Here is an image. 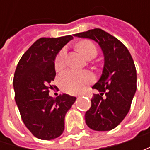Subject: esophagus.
Returning a JSON list of instances; mask_svg holds the SVG:
<instances>
[{
  "label": "esophagus",
  "mask_w": 150,
  "mask_h": 150,
  "mask_svg": "<svg viewBox=\"0 0 150 150\" xmlns=\"http://www.w3.org/2000/svg\"><path fill=\"white\" fill-rule=\"evenodd\" d=\"M86 95L88 96V98H91V94H90V93H87V94H86Z\"/></svg>",
  "instance_id": "1"
}]
</instances>
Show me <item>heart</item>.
<instances>
[{"mask_svg":"<svg viewBox=\"0 0 150 150\" xmlns=\"http://www.w3.org/2000/svg\"><path fill=\"white\" fill-rule=\"evenodd\" d=\"M78 50L88 59L97 56L98 49L95 44L89 40H83L77 44ZM65 49L61 50L55 59V69L59 71L65 65ZM93 80V76L88 71H77L69 69L63 72L59 77V84L62 89L69 93H77L87 84Z\"/></svg>","mask_w":150,"mask_h":150,"instance_id":"1","label":"heart"}]
</instances>
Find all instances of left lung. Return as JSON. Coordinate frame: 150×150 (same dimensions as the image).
Listing matches in <instances>:
<instances>
[{"label": "left lung", "mask_w": 150, "mask_h": 150, "mask_svg": "<svg viewBox=\"0 0 150 150\" xmlns=\"http://www.w3.org/2000/svg\"><path fill=\"white\" fill-rule=\"evenodd\" d=\"M74 36L94 40L104 56L102 76L92 88L100 94H94L91 99V108L85 113L86 124L96 131L113 129L129 111L137 89V74L132 56L118 39L99 28ZM103 94L104 99L101 97Z\"/></svg>", "instance_id": "obj_1"}]
</instances>
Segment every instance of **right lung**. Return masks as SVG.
<instances>
[{
  "label": "right lung",
  "mask_w": 150,
  "mask_h": 150,
  "mask_svg": "<svg viewBox=\"0 0 150 150\" xmlns=\"http://www.w3.org/2000/svg\"><path fill=\"white\" fill-rule=\"evenodd\" d=\"M72 36L42 38L22 55L13 79L15 99L26 127L40 139H53L62 134L67 112L76 97L49 96L51 83L56 76L57 54Z\"/></svg>",
  "instance_id": "1"
}]
</instances>
